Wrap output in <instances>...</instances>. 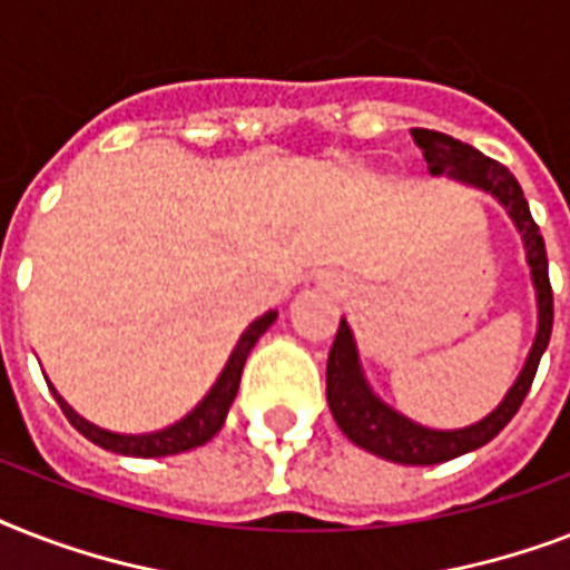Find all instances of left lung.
<instances>
[{
  "label": "left lung",
  "mask_w": 570,
  "mask_h": 570,
  "mask_svg": "<svg viewBox=\"0 0 570 570\" xmlns=\"http://www.w3.org/2000/svg\"><path fill=\"white\" fill-rule=\"evenodd\" d=\"M416 147L423 150L429 171L446 174L452 180L468 183L476 189L494 195L505 206V213L521 230L523 248H527V263H530L532 284H535V298H539V334L530 348V357L523 364L521 375L505 393L500 405L473 425L464 429H452V432H438V429H425V425L407 420L390 405H384L375 396L364 379L361 361H357L355 337L348 331L346 320H340V331L334 337L328 355V405L331 414L337 420L348 441L357 443L361 450L381 455V459L396 461V464H441V461L459 459L464 452L485 446L491 438L503 432L505 423L518 414L523 399L530 393L539 361L550 343V331H553V289H550L548 275V248L541 239L539 224L532 222L530 204L523 197L521 183L514 180V174L500 165L491 156H482L476 147L464 145L459 138L443 136L434 129H411Z\"/></svg>",
  "instance_id": "obj_1"
}]
</instances>
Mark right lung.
I'll return each instance as SVG.
<instances>
[{
	"label": "right lung",
	"mask_w": 570,
	"mask_h": 570,
	"mask_svg": "<svg viewBox=\"0 0 570 570\" xmlns=\"http://www.w3.org/2000/svg\"><path fill=\"white\" fill-rule=\"evenodd\" d=\"M277 320L275 311L263 313L259 320H254L245 328V334L239 337L236 348H233L230 361L222 370L218 381L213 384V390L200 399V405L186 414L180 423L168 425V429H159V432H147V434H118L109 432V429H100V425L88 423L85 416H79L73 407L67 405L65 399L58 396V390L49 384L52 390V396L61 405L65 416L73 423L76 432H82L85 438L102 450L118 452V455H136V459H159V455H177V452L195 450L200 443H206L209 438H215V432L224 425V416L230 411L233 399H236V390H239L242 381V370H245V361H248L250 348L257 343L263 334L268 331V325Z\"/></svg>",
	"instance_id": "obj_1"
}]
</instances>
